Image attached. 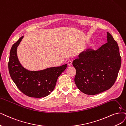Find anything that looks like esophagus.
I'll use <instances>...</instances> for the list:
<instances>
[{"instance_id": "obj_1", "label": "esophagus", "mask_w": 126, "mask_h": 126, "mask_svg": "<svg viewBox=\"0 0 126 126\" xmlns=\"http://www.w3.org/2000/svg\"><path fill=\"white\" fill-rule=\"evenodd\" d=\"M67 64L68 65H69V66H71V65L72 64V61L71 60H68V61H67Z\"/></svg>"}]
</instances>
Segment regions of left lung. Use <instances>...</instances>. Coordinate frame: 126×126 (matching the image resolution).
I'll return each instance as SVG.
<instances>
[{
    "mask_svg": "<svg viewBox=\"0 0 126 126\" xmlns=\"http://www.w3.org/2000/svg\"><path fill=\"white\" fill-rule=\"evenodd\" d=\"M107 40L97 50L83 51L73 61L75 84L85 94L95 95L108 90L117 78L122 63L119 47L109 32Z\"/></svg>",
    "mask_w": 126,
    "mask_h": 126,
    "instance_id": "1",
    "label": "left lung"
}]
</instances>
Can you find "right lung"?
<instances>
[{
  "label": "right lung",
  "mask_w": 126,
  "mask_h": 126,
  "mask_svg": "<svg viewBox=\"0 0 126 126\" xmlns=\"http://www.w3.org/2000/svg\"><path fill=\"white\" fill-rule=\"evenodd\" d=\"M23 38L21 37L11 47L8 62L9 74L18 89L26 95L37 98L47 96L54 89L58 77L66 68L67 64L41 71L27 70L20 63L16 53Z\"/></svg>",
  "instance_id": "obj_1"
}]
</instances>
